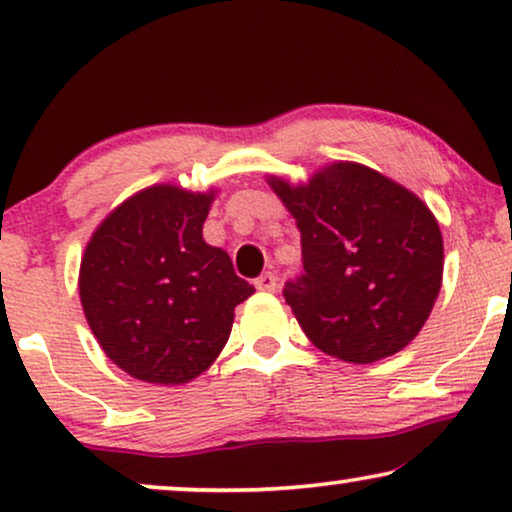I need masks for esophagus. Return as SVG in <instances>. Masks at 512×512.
Here are the masks:
<instances>
[{"instance_id":"obj_1","label":"esophagus","mask_w":512,"mask_h":512,"mask_svg":"<svg viewBox=\"0 0 512 512\" xmlns=\"http://www.w3.org/2000/svg\"><path fill=\"white\" fill-rule=\"evenodd\" d=\"M256 289H258V291H268V293L277 291V277H275V272H263V275L256 279Z\"/></svg>"}]
</instances>
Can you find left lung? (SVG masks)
<instances>
[{
	"mask_svg": "<svg viewBox=\"0 0 512 512\" xmlns=\"http://www.w3.org/2000/svg\"><path fill=\"white\" fill-rule=\"evenodd\" d=\"M265 181L300 230L305 275L284 298L312 345L347 363L408 347L443 284V233L426 202L354 160L300 184Z\"/></svg>",
	"mask_w": 512,
	"mask_h": 512,
	"instance_id": "1",
	"label": "left lung"
}]
</instances>
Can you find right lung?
<instances>
[{
    "instance_id": "obj_1",
    "label": "right lung",
    "mask_w": 512,
    "mask_h": 512,
    "mask_svg": "<svg viewBox=\"0 0 512 512\" xmlns=\"http://www.w3.org/2000/svg\"><path fill=\"white\" fill-rule=\"evenodd\" d=\"M216 188L146 186L104 216L83 249L79 298L97 345L135 380L179 387L219 359L254 286L205 242Z\"/></svg>"
}]
</instances>
